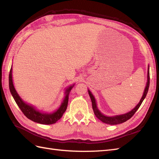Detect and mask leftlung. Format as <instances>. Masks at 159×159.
<instances>
[{
    "instance_id": "1",
    "label": "left lung",
    "mask_w": 159,
    "mask_h": 159,
    "mask_svg": "<svg viewBox=\"0 0 159 159\" xmlns=\"http://www.w3.org/2000/svg\"><path fill=\"white\" fill-rule=\"evenodd\" d=\"M149 84H150V75H149V66H148V75H147V85L146 88L145 89V91H144L143 97L141 99L140 102L138 103L137 106L134 107L133 110H131V111H129L125 114L123 115H117V116H113V117H107L105 116V115H103L102 113H101L99 109L97 107V105H96L95 102V99L93 97V95L91 94V91L88 89V93L89 95V97L91 100V103H92V108L93 110V113L96 117L99 119L101 121H102L104 123H107L109 125H117L120 124L127 121V120L129 119H131L133 115L135 113V112L138 110L139 107L141 106V103H143L144 99L145 98L146 95L147 94L148 88H149Z\"/></svg>"
}]
</instances>
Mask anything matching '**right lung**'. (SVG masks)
I'll return each mask as SVG.
<instances>
[{"mask_svg": "<svg viewBox=\"0 0 159 159\" xmlns=\"http://www.w3.org/2000/svg\"><path fill=\"white\" fill-rule=\"evenodd\" d=\"M73 86H70L69 88L66 89V95L64 100L63 103H61L60 108L57 109L56 112L53 113H46L40 112L39 111H37L32 106L26 104L22 101V99L20 98V96L17 93L16 91L14 89L13 85L12 79V68H11L10 73H9V89H10L11 93L12 95V97L15 101L16 104L19 108L24 113L25 116L32 121H34L38 123L44 124V125H52L55 123L57 121L62 117L64 113L66 111V110L68 107V99H69V94L71 89Z\"/></svg>", "mask_w": 159, "mask_h": 159, "instance_id": "obj_1", "label": "right lung"}]
</instances>
